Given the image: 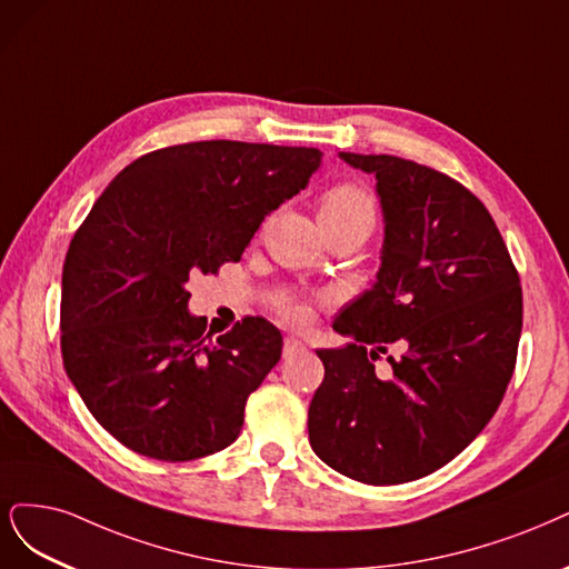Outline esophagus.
I'll list each match as a JSON object with an SVG mask.
<instances>
[{"instance_id": "esophagus-1", "label": "esophagus", "mask_w": 569, "mask_h": 569, "mask_svg": "<svg viewBox=\"0 0 569 569\" xmlns=\"http://www.w3.org/2000/svg\"><path fill=\"white\" fill-rule=\"evenodd\" d=\"M306 346L297 339V337H287L284 339V356H293V352H299V350H303Z\"/></svg>"}]
</instances>
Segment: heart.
I'll list each match as a JSON object with an SVG mask.
<instances>
[{
  "label": "heart",
  "instance_id": "obj_1",
  "mask_svg": "<svg viewBox=\"0 0 569 569\" xmlns=\"http://www.w3.org/2000/svg\"><path fill=\"white\" fill-rule=\"evenodd\" d=\"M377 209L375 200L358 186H337L322 194L320 200V223L322 226H346V223H375ZM282 316L291 322H306L308 310L303 306L289 303L282 308Z\"/></svg>",
  "mask_w": 569,
  "mask_h": 569
}]
</instances>
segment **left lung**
<instances>
[{
    "instance_id": "obj_1",
    "label": "left lung",
    "mask_w": 569,
    "mask_h": 569,
    "mask_svg": "<svg viewBox=\"0 0 569 569\" xmlns=\"http://www.w3.org/2000/svg\"><path fill=\"white\" fill-rule=\"evenodd\" d=\"M375 173L383 213L377 282L316 350L325 381L308 409L310 447L367 485L423 478L471 445L513 377L522 289L485 204L449 176L393 154L339 152ZM396 345L400 357H388ZM391 371L379 378L373 360Z\"/></svg>"
}]
</instances>
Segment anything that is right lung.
<instances>
[{
  "label": "right lung",
  "mask_w": 569,
  "mask_h": 569,
  "mask_svg": "<svg viewBox=\"0 0 569 569\" xmlns=\"http://www.w3.org/2000/svg\"><path fill=\"white\" fill-rule=\"evenodd\" d=\"M320 164L318 148H162L117 173L74 232L63 266V365L93 419L136 455L190 461L238 440L282 335L247 318L213 339L188 310L186 282L240 261L268 213Z\"/></svg>",
  "instance_id": "add662e5"
}]
</instances>
